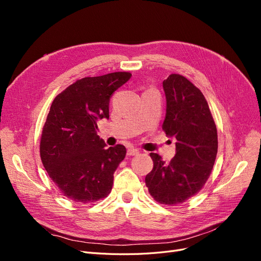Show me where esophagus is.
I'll list each match as a JSON object with an SVG mask.
<instances>
[{"label": "esophagus", "mask_w": 261, "mask_h": 261, "mask_svg": "<svg viewBox=\"0 0 261 261\" xmlns=\"http://www.w3.org/2000/svg\"><path fill=\"white\" fill-rule=\"evenodd\" d=\"M139 153V150L136 148H129L127 150V155H136Z\"/></svg>", "instance_id": "esophagus-1"}]
</instances>
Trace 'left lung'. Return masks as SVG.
Masks as SVG:
<instances>
[{"label":"left lung","mask_w":261,"mask_h":261,"mask_svg":"<svg viewBox=\"0 0 261 261\" xmlns=\"http://www.w3.org/2000/svg\"><path fill=\"white\" fill-rule=\"evenodd\" d=\"M163 90L167 114L162 128L175 139L176 153L170 163L150 153L153 169L145 180L158 202L175 206L206 184L218 152V134L202 92L187 78L171 74L163 82Z\"/></svg>","instance_id":"left-lung-1"}]
</instances>
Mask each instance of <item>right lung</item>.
I'll return each instance as SVG.
<instances>
[{
    "label": "right lung",
    "mask_w": 261,
    "mask_h": 261,
    "mask_svg": "<svg viewBox=\"0 0 261 261\" xmlns=\"http://www.w3.org/2000/svg\"><path fill=\"white\" fill-rule=\"evenodd\" d=\"M130 76L116 72L85 77L53 100L42 129L40 156L50 178L67 198L90 203L111 192L126 148H107L97 134V123L109 118L110 98Z\"/></svg>",
    "instance_id": "add662e5"
}]
</instances>
